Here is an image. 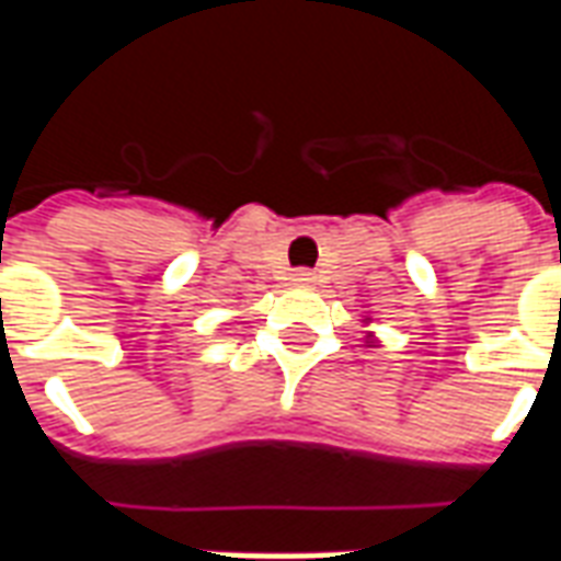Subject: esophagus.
Returning <instances> with one entry per match:
<instances>
[{"instance_id": "1", "label": "esophagus", "mask_w": 561, "mask_h": 561, "mask_svg": "<svg viewBox=\"0 0 561 561\" xmlns=\"http://www.w3.org/2000/svg\"><path fill=\"white\" fill-rule=\"evenodd\" d=\"M294 282H297V285H312V282H316V273H309V270H294Z\"/></svg>"}]
</instances>
